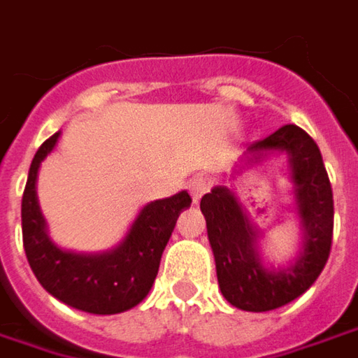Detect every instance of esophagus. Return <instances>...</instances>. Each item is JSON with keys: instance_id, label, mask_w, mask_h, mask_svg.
<instances>
[{"instance_id": "obj_1", "label": "esophagus", "mask_w": 358, "mask_h": 358, "mask_svg": "<svg viewBox=\"0 0 358 358\" xmlns=\"http://www.w3.org/2000/svg\"><path fill=\"white\" fill-rule=\"evenodd\" d=\"M209 189H211V179H207V177H203V175H197V177L189 183V191H191V197H193L195 203H197Z\"/></svg>"}]
</instances>
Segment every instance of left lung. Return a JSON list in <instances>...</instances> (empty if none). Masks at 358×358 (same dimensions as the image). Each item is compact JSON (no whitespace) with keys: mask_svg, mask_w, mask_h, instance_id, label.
Masks as SVG:
<instances>
[{"mask_svg":"<svg viewBox=\"0 0 358 358\" xmlns=\"http://www.w3.org/2000/svg\"><path fill=\"white\" fill-rule=\"evenodd\" d=\"M273 149L291 155L299 215L305 229L303 251L291 267L268 271L259 263L255 253L257 233L227 187H215L201 199L221 293L233 307L251 313L279 309L303 295L321 275L333 245V189L317 143L305 129L282 125L247 151Z\"/></svg>","mask_w":358,"mask_h":358,"instance_id":"8db88e82","label":"left lung"}]
</instances>
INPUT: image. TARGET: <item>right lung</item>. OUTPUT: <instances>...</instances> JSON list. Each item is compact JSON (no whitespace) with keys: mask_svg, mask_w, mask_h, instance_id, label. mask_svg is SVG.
<instances>
[{"mask_svg":"<svg viewBox=\"0 0 358 358\" xmlns=\"http://www.w3.org/2000/svg\"><path fill=\"white\" fill-rule=\"evenodd\" d=\"M59 133L37 149L21 197V233L29 267L49 295L73 309L93 315H115L143 301L155 281L161 255L179 213L191 205L181 191L169 199L145 205L125 241L103 255H77L57 249L45 235V223L35 199V177Z\"/></svg>","mask_w":358,"mask_h":358,"instance_id":"1","label":"right lung"}]
</instances>
